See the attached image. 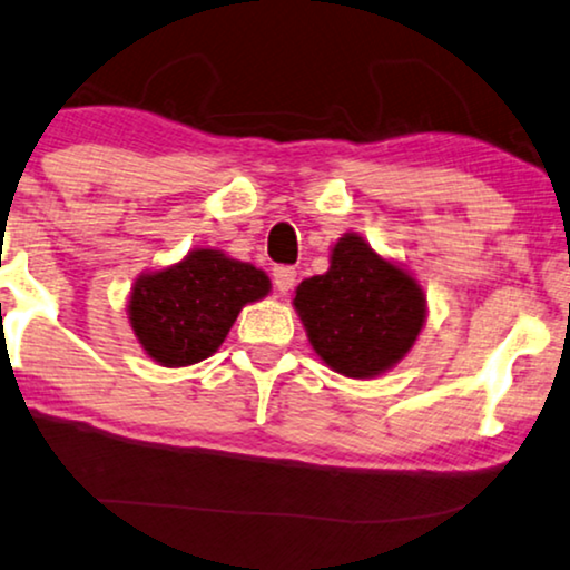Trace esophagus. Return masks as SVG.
Returning a JSON list of instances; mask_svg holds the SVG:
<instances>
[{"label": "esophagus", "mask_w": 570, "mask_h": 570, "mask_svg": "<svg viewBox=\"0 0 570 570\" xmlns=\"http://www.w3.org/2000/svg\"><path fill=\"white\" fill-rule=\"evenodd\" d=\"M273 284H276V289L281 294L292 292L294 284H297V271H294L292 265H276V268H273Z\"/></svg>", "instance_id": "esophagus-1"}]
</instances>
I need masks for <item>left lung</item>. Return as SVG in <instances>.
I'll use <instances>...</instances> for the list:
<instances>
[{
	"label": "left lung",
	"mask_w": 570,
	"mask_h": 570,
	"mask_svg": "<svg viewBox=\"0 0 570 570\" xmlns=\"http://www.w3.org/2000/svg\"><path fill=\"white\" fill-rule=\"evenodd\" d=\"M292 305L315 355L350 379L394 368L413 350L429 313L413 273L357 234L331 247L328 271L302 281Z\"/></svg>",
	"instance_id": "left-lung-1"
}]
</instances>
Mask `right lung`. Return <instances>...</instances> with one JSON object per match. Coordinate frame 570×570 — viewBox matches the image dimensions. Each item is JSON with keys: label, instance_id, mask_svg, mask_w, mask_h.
Here are the masks:
<instances>
[{"label": "right lung", "instance_id": "add662e5", "mask_svg": "<svg viewBox=\"0 0 570 570\" xmlns=\"http://www.w3.org/2000/svg\"><path fill=\"white\" fill-rule=\"evenodd\" d=\"M268 292L271 278L255 265L220 249H191L134 281L128 323L157 365L184 368L218 352L242 307Z\"/></svg>", "mask_w": 570, "mask_h": 570}]
</instances>
